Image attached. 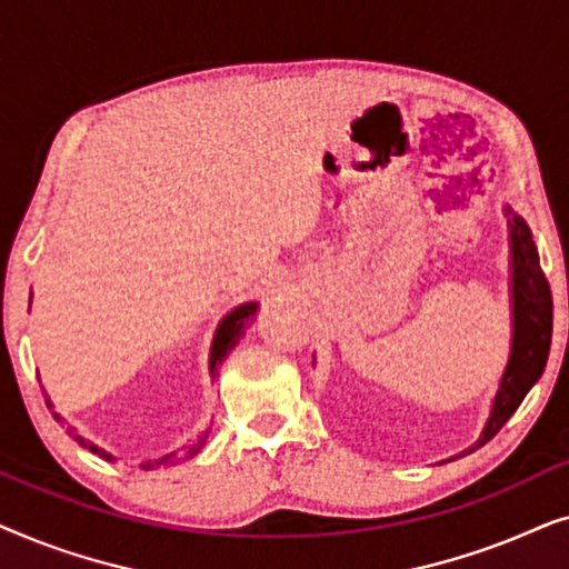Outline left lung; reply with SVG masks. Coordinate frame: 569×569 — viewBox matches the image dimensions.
Wrapping results in <instances>:
<instances>
[{
	"label": "left lung",
	"instance_id": "1",
	"mask_svg": "<svg viewBox=\"0 0 569 569\" xmlns=\"http://www.w3.org/2000/svg\"><path fill=\"white\" fill-rule=\"evenodd\" d=\"M508 228L512 243V352L505 368L500 391L495 396L492 415L473 448L485 446L502 430V425L520 407L531 386L541 378L551 347V302L549 279L543 277L539 251L528 224L508 209ZM469 448V450H473Z\"/></svg>",
	"mask_w": 569,
	"mask_h": 569
}]
</instances>
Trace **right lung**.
Here are the masks:
<instances>
[{
    "label": "right lung",
    "mask_w": 569,
    "mask_h": 569,
    "mask_svg": "<svg viewBox=\"0 0 569 569\" xmlns=\"http://www.w3.org/2000/svg\"><path fill=\"white\" fill-rule=\"evenodd\" d=\"M253 316H256V302H246V306H240V308H236L232 310V313L228 316V318H222V323H220V329H217V337H214V341H212V355H209V370H212V376L217 372V365H220L224 357H228V352L232 347L238 345V339H240V333H243V329L248 323L253 321ZM46 407H53V403L46 399ZM59 419V415H53ZM67 432L72 435V438L80 442L82 448H90L92 453H98L100 458H106V461H116V458L111 456V453H106V450H100L98 446H92L90 440H84L82 435H77L72 427H67ZM204 440H207V435H201V438L193 442V446H189L183 450V453H170V456H166V458H160V461H154V463H142V469H154V466H173V463H178V461H186V458H191V456H197L199 450H201V446H204Z\"/></svg>",
    "instance_id": "add662e5"
}]
</instances>
